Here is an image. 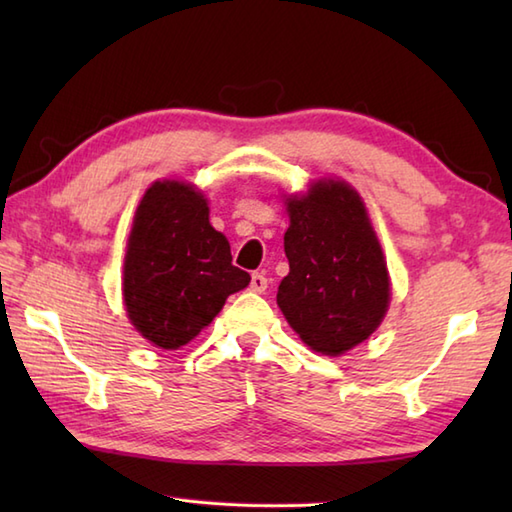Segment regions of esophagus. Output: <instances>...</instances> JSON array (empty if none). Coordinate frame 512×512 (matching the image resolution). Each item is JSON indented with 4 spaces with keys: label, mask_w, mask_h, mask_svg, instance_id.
Listing matches in <instances>:
<instances>
[{
    "label": "esophagus",
    "mask_w": 512,
    "mask_h": 512,
    "mask_svg": "<svg viewBox=\"0 0 512 512\" xmlns=\"http://www.w3.org/2000/svg\"><path fill=\"white\" fill-rule=\"evenodd\" d=\"M268 288V279L264 273H253L250 275V290L253 292H264Z\"/></svg>",
    "instance_id": "34e87169"
}]
</instances>
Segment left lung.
<instances>
[{
	"label": "left lung",
	"instance_id": "1",
	"mask_svg": "<svg viewBox=\"0 0 512 512\" xmlns=\"http://www.w3.org/2000/svg\"><path fill=\"white\" fill-rule=\"evenodd\" d=\"M286 209L290 273L277 306L314 352L339 356L372 336L389 308L383 248L361 195L343 180H317Z\"/></svg>",
	"mask_w": 512,
	"mask_h": 512
}]
</instances>
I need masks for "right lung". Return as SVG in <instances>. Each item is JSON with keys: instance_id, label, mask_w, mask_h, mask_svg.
<instances>
[{"instance_id": "right-lung-1", "label": "right lung", "mask_w": 512, "mask_h": 512, "mask_svg": "<svg viewBox=\"0 0 512 512\" xmlns=\"http://www.w3.org/2000/svg\"><path fill=\"white\" fill-rule=\"evenodd\" d=\"M250 275L233 266L209 204L187 182L158 180L140 200L127 239L123 299L134 328L162 350H178L206 328Z\"/></svg>"}]
</instances>
